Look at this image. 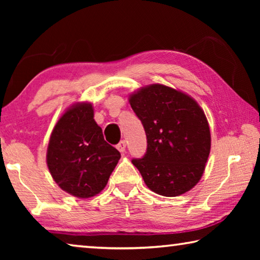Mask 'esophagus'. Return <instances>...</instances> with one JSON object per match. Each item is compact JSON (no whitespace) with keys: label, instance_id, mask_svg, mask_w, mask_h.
I'll return each mask as SVG.
<instances>
[{"label":"esophagus","instance_id":"obj_1","mask_svg":"<svg viewBox=\"0 0 260 260\" xmlns=\"http://www.w3.org/2000/svg\"><path fill=\"white\" fill-rule=\"evenodd\" d=\"M117 149H118V150H119L121 153L125 152V150H126V142H125L124 140L120 141V142L117 144Z\"/></svg>","mask_w":260,"mask_h":260}]
</instances>
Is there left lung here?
<instances>
[{
	"label": "left lung",
	"instance_id": "obj_1",
	"mask_svg": "<svg viewBox=\"0 0 260 260\" xmlns=\"http://www.w3.org/2000/svg\"><path fill=\"white\" fill-rule=\"evenodd\" d=\"M143 125L147 151L132 159L150 190L166 197L184 193L203 175L211 148L210 127L195 100L164 85H150L129 98Z\"/></svg>",
	"mask_w": 260,
	"mask_h": 260
}]
</instances>
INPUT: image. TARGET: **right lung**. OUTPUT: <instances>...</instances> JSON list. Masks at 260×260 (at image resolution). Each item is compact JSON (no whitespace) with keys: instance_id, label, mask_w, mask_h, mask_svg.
I'll list each match as a JSON object with an SVG mask.
<instances>
[{"instance_id":"1","label":"right lung","mask_w":260,"mask_h":260,"mask_svg":"<svg viewBox=\"0 0 260 260\" xmlns=\"http://www.w3.org/2000/svg\"><path fill=\"white\" fill-rule=\"evenodd\" d=\"M120 152L104 140L90 103L70 108L57 121L47 150L55 182L79 199L95 196L107 186Z\"/></svg>"}]
</instances>
